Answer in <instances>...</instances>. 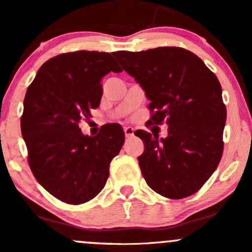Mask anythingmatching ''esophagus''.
I'll use <instances>...</instances> for the list:
<instances>
[{
	"mask_svg": "<svg viewBox=\"0 0 252 252\" xmlns=\"http://www.w3.org/2000/svg\"><path fill=\"white\" fill-rule=\"evenodd\" d=\"M124 134H126V138L132 137V136H134V129H132L131 126H126V128H124Z\"/></svg>",
	"mask_w": 252,
	"mask_h": 252,
	"instance_id": "esophagus-1",
	"label": "esophagus"
}]
</instances>
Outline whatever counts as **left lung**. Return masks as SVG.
<instances>
[{
	"mask_svg": "<svg viewBox=\"0 0 252 252\" xmlns=\"http://www.w3.org/2000/svg\"><path fill=\"white\" fill-rule=\"evenodd\" d=\"M121 66L142 86L153 112L149 124L166 121L168 136L137 130L144 143L138 164L148 186L169 199L194 194L222 155L226 108L216 74L192 52L158 47L115 52Z\"/></svg>",
	"mask_w": 252,
	"mask_h": 252,
	"instance_id": "8db88e82",
	"label": "left lung"
}]
</instances>
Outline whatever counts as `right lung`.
Instances as JSON below:
<instances>
[{"instance_id":"obj_1","label":"right lung","mask_w":252,"mask_h":252,"mask_svg":"<svg viewBox=\"0 0 252 252\" xmlns=\"http://www.w3.org/2000/svg\"><path fill=\"white\" fill-rule=\"evenodd\" d=\"M109 72H122L110 53L59 54L39 68L26 92L21 132L28 163L43 189L67 204H84L104 189L124 143L120 124H105L96 136L83 135L78 126L99 106Z\"/></svg>"}]
</instances>
